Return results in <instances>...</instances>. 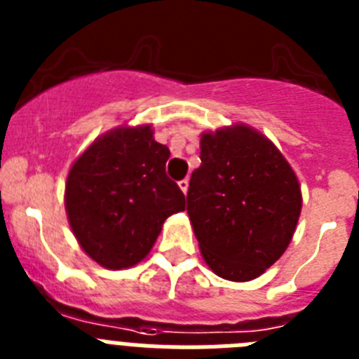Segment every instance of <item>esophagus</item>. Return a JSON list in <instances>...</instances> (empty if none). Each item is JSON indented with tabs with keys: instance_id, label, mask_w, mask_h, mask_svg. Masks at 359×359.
<instances>
[{
	"instance_id": "1",
	"label": "esophagus",
	"mask_w": 359,
	"mask_h": 359,
	"mask_svg": "<svg viewBox=\"0 0 359 359\" xmlns=\"http://www.w3.org/2000/svg\"><path fill=\"white\" fill-rule=\"evenodd\" d=\"M177 187L182 189L183 194H187V192H189V180H182V182L177 183Z\"/></svg>"
}]
</instances>
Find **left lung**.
Masks as SVG:
<instances>
[{
    "instance_id": "obj_1",
    "label": "left lung",
    "mask_w": 359,
    "mask_h": 359,
    "mask_svg": "<svg viewBox=\"0 0 359 359\" xmlns=\"http://www.w3.org/2000/svg\"><path fill=\"white\" fill-rule=\"evenodd\" d=\"M187 212L217 277H261L290 246L302 210L300 183L277 145L246 123L201 133Z\"/></svg>"
}]
</instances>
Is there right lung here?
I'll list each match as a JSON object with an SVG mask.
<instances>
[{"instance_id":"1","label":"right lung","mask_w":359,"mask_h":359,"mask_svg":"<svg viewBox=\"0 0 359 359\" xmlns=\"http://www.w3.org/2000/svg\"><path fill=\"white\" fill-rule=\"evenodd\" d=\"M169 156L151 123H126L95 138L73 161L65 208L91 261L107 269L138 264L167 217L185 210V196L165 174Z\"/></svg>"}]
</instances>
